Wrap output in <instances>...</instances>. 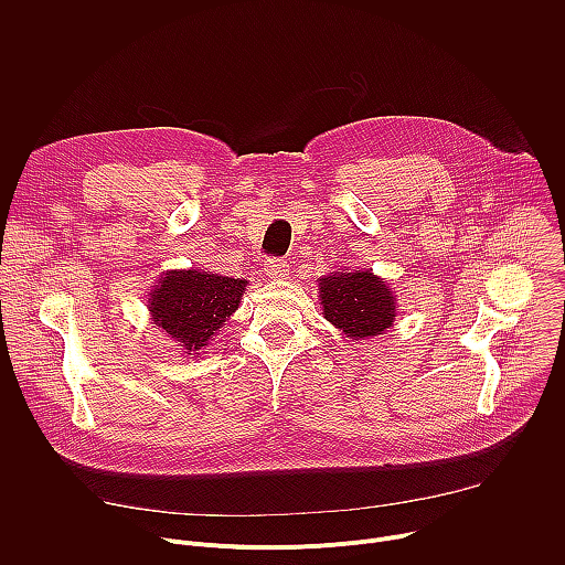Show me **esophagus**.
<instances>
[{
  "instance_id": "obj_1",
  "label": "esophagus",
  "mask_w": 565,
  "mask_h": 565,
  "mask_svg": "<svg viewBox=\"0 0 565 565\" xmlns=\"http://www.w3.org/2000/svg\"><path fill=\"white\" fill-rule=\"evenodd\" d=\"M264 270H266V275H268L270 279H281V277H286V275L290 273V266H288V262H284V259H268V262L264 264Z\"/></svg>"
}]
</instances>
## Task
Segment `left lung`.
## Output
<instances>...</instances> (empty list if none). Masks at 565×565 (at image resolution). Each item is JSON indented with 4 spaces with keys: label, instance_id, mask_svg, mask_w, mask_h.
Returning a JSON list of instances; mask_svg holds the SVG:
<instances>
[{
    "label": "left lung",
    "instance_id": "obj_1",
    "mask_svg": "<svg viewBox=\"0 0 565 565\" xmlns=\"http://www.w3.org/2000/svg\"><path fill=\"white\" fill-rule=\"evenodd\" d=\"M319 292L324 317L353 340L382 335L395 319L391 288L369 270L319 279Z\"/></svg>",
    "mask_w": 565,
    "mask_h": 565
}]
</instances>
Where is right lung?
<instances>
[{"label": "right lung", "instance_id": "add662e5", "mask_svg": "<svg viewBox=\"0 0 565 565\" xmlns=\"http://www.w3.org/2000/svg\"><path fill=\"white\" fill-rule=\"evenodd\" d=\"M246 279L205 275L199 270H174L160 277L151 292V315L156 327L181 342L188 351L207 347L225 317L238 308Z\"/></svg>", "mask_w": 565, "mask_h": 565}]
</instances>
